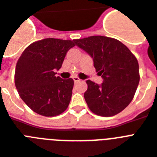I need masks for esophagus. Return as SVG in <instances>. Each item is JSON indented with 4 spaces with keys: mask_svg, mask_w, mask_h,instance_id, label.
<instances>
[{
    "mask_svg": "<svg viewBox=\"0 0 157 157\" xmlns=\"http://www.w3.org/2000/svg\"><path fill=\"white\" fill-rule=\"evenodd\" d=\"M73 80H74V82H75V83H76V82H79V81H81V79L79 78V77H77V76H74Z\"/></svg>",
    "mask_w": 157,
    "mask_h": 157,
    "instance_id": "34e87169",
    "label": "esophagus"
}]
</instances>
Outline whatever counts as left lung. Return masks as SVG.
<instances>
[{
    "label": "left lung",
    "mask_w": 157,
    "mask_h": 157,
    "mask_svg": "<svg viewBox=\"0 0 157 157\" xmlns=\"http://www.w3.org/2000/svg\"><path fill=\"white\" fill-rule=\"evenodd\" d=\"M88 53L103 82L98 86L86 81L84 94L89 108L100 117H112L130 103L139 83V67L136 57L127 46L114 38L92 36L74 40Z\"/></svg>",
    "instance_id": "obj_1"
}]
</instances>
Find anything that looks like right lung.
I'll return each instance as SVG.
<instances>
[{
    "label": "right lung",
    "mask_w": 157,
    "mask_h": 157,
    "mask_svg": "<svg viewBox=\"0 0 157 157\" xmlns=\"http://www.w3.org/2000/svg\"><path fill=\"white\" fill-rule=\"evenodd\" d=\"M74 40L46 38L26 48L16 64L14 83L23 101L33 112L55 117L67 108L74 81L56 76Z\"/></svg>",
    "instance_id": "1"
}]
</instances>
